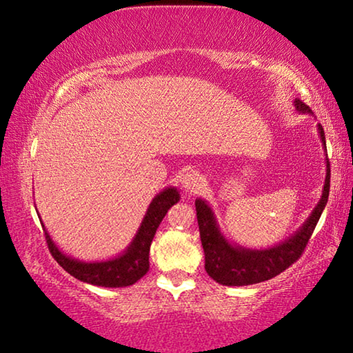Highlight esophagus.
I'll list each match as a JSON object with an SVG mask.
<instances>
[{"mask_svg": "<svg viewBox=\"0 0 353 353\" xmlns=\"http://www.w3.org/2000/svg\"><path fill=\"white\" fill-rule=\"evenodd\" d=\"M203 177L196 171L187 172L185 176L182 177V187L187 193H196L199 188L203 187Z\"/></svg>", "mask_w": 353, "mask_h": 353, "instance_id": "esophagus-1", "label": "esophagus"}]
</instances>
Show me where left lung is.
<instances>
[{
	"label": "left lung",
	"instance_id": "obj_1",
	"mask_svg": "<svg viewBox=\"0 0 353 353\" xmlns=\"http://www.w3.org/2000/svg\"><path fill=\"white\" fill-rule=\"evenodd\" d=\"M293 104L298 114L312 115L309 106L299 101L298 98H294ZM317 131L323 150L327 152V141H325V133L320 123H317ZM325 161H327V174H325L322 196H320L317 206L312 209L309 217L293 234L283 239L282 243L266 247V249H250V247L231 243L220 230L217 217H215L210 204L203 198L194 199L199 238H201L204 250V268L215 282L227 287H243L270 281L285 271L292 263L301 256L304 247H306L315 225L328 203L330 161L328 159H325Z\"/></svg>",
	"mask_w": 353,
	"mask_h": 353
}]
</instances>
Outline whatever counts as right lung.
Returning <instances> with one entry per match:
<instances>
[{
	"mask_svg": "<svg viewBox=\"0 0 353 353\" xmlns=\"http://www.w3.org/2000/svg\"><path fill=\"white\" fill-rule=\"evenodd\" d=\"M179 199H181V193L172 185L163 188L161 192L157 193L154 199L150 201L149 208H147L143 222H141L131 243L126 245V249L122 254L106 260L83 261L74 259L71 255H66L54 243V239L50 238L49 231L46 230L42 220H39L42 223V228L46 231L47 245H49L52 256L72 277L97 287H130L138 282L141 277L145 276L147 271H149V250L152 239H154L157 228L160 227L163 217H165L168 210L174 206L176 203H179Z\"/></svg>",
	"mask_w": 353,
	"mask_h": 353,
	"instance_id": "obj_1",
	"label": "right lung"
}]
</instances>
